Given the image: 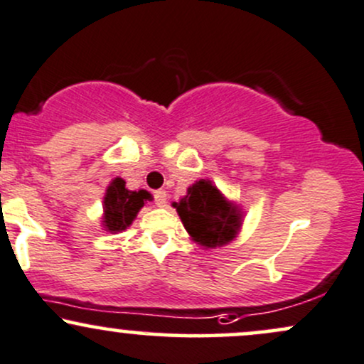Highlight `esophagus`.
<instances>
[{
	"label": "esophagus",
	"instance_id": "1",
	"mask_svg": "<svg viewBox=\"0 0 364 364\" xmlns=\"http://www.w3.org/2000/svg\"><path fill=\"white\" fill-rule=\"evenodd\" d=\"M154 201L157 207H166V203H168V195H166V191L159 190L154 193Z\"/></svg>",
	"mask_w": 364,
	"mask_h": 364
}]
</instances>
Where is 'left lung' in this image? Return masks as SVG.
<instances>
[{
	"mask_svg": "<svg viewBox=\"0 0 364 364\" xmlns=\"http://www.w3.org/2000/svg\"><path fill=\"white\" fill-rule=\"evenodd\" d=\"M179 218L191 239L205 249L222 247L237 237L242 212L225 198L210 179H200L188 188L186 196L174 201Z\"/></svg>",
	"mask_w": 364,
	"mask_h": 364,
	"instance_id": "obj_1",
	"label": "left lung"
}]
</instances>
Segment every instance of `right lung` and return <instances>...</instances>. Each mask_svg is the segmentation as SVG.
Instances as JSON below:
<instances>
[{
    "label": "right lung",
    "instance_id": "obj_1",
    "mask_svg": "<svg viewBox=\"0 0 364 364\" xmlns=\"http://www.w3.org/2000/svg\"><path fill=\"white\" fill-rule=\"evenodd\" d=\"M151 201L152 196L146 190L130 191L125 188L122 178H115L107 188L103 198V227L105 230L117 234L132 225L139 210L146 201Z\"/></svg>",
    "mask_w": 364,
    "mask_h": 364
}]
</instances>
